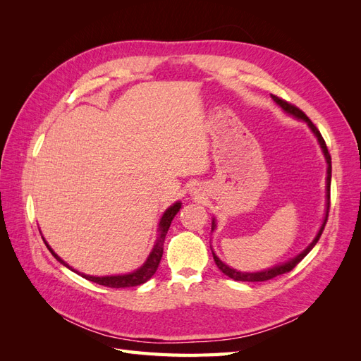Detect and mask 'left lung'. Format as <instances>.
Returning a JSON list of instances; mask_svg holds the SVG:
<instances>
[{"label":"left lung","mask_w":361,"mask_h":361,"mask_svg":"<svg viewBox=\"0 0 361 361\" xmlns=\"http://www.w3.org/2000/svg\"><path fill=\"white\" fill-rule=\"evenodd\" d=\"M272 99H274L286 113H289V114H292V116H295V117H298V118L304 120V122L307 123L309 128L313 130V134H314L316 137H318V141H319V145H321V147H322V152H324V155H325L326 164H329V170H326V214H325V220H324V223H322V226H321V231L318 232V235H316V238L313 239V243H312L307 248H305L301 255H298L295 259L289 260L288 264H283V265H280V267L271 268V269H268V271H260V272H241V271L232 269L231 267H227L226 264H223V262H221L220 259H218V257L215 256L214 251H212V256H214V260H215L216 267L220 268V271H223L227 277H231V279H233V280H236V281H267V280H271V279H274V277H277V276L285 274V272L292 271L295 267H297V265L300 264V262H301L305 256L309 255V251L316 245V243L319 241V238H321V235H322V232H324V227H325V224H326V220H329V212H330V185H331V157H330L329 149H326L325 140L322 138V135H321V133L318 130V128H316V126L313 125L312 120H310L307 116H305V114L300 110L298 106H295V105H292L290 102H288V101H285V99H281V97L274 96V94H272ZM214 227H215V223L212 221V231H214Z\"/></svg>","instance_id":"left-lung-1"}]
</instances>
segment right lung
<instances>
[{"mask_svg": "<svg viewBox=\"0 0 361 361\" xmlns=\"http://www.w3.org/2000/svg\"><path fill=\"white\" fill-rule=\"evenodd\" d=\"M179 209H180V203L178 202V203H174L173 206H170L169 209L164 212L161 221H159V236L157 239V244H155L154 250H152V253L149 255V257L145 262L143 267L138 268L134 272H130V274H125V276H111V277H92V276H84V274H81V276L85 280H90L93 283H97V285H102V286H106V288H116V289H118V288H133V286L143 285V283H146L152 276L155 274L157 269H158V265H159L161 257H162L164 239H166V235L169 232L173 218H174V215L179 212ZM45 244H47V241H45ZM47 247L52 253V256L60 262V264L71 268L66 264V262H63L56 253H54L52 248L48 244H47ZM75 272H78V271H75Z\"/></svg>", "mask_w": 361, "mask_h": 361, "instance_id": "right-lung-1", "label": "right lung"}]
</instances>
